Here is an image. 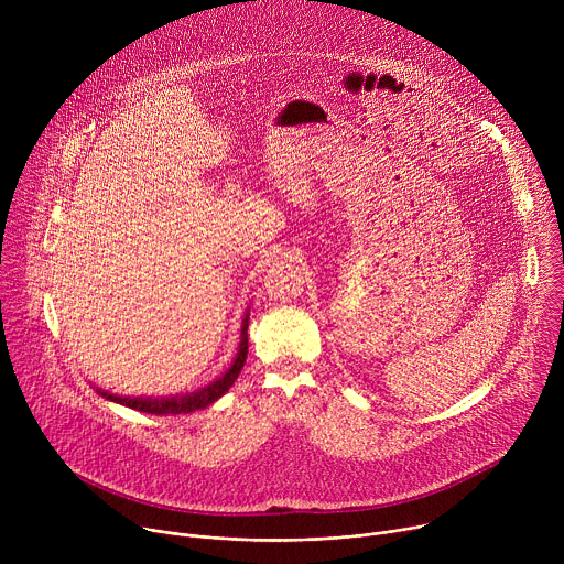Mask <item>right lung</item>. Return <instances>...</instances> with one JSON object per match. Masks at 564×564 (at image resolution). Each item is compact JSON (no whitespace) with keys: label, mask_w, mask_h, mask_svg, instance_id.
<instances>
[{"label":"right lung","mask_w":564,"mask_h":564,"mask_svg":"<svg viewBox=\"0 0 564 564\" xmlns=\"http://www.w3.org/2000/svg\"><path fill=\"white\" fill-rule=\"evenodd\" d=\"M240 346H238V355L231 364V368L220 377L216 379L214 383H209L207 388L198 390V392H192V394H183V397H170V399H142V397H116V394H109V392H102V397L111 399V401H118V404L122 406H129L133 411H140V413H151V415H181V413H194V411H200V409H207L209 404H214V401L225 394L229 390V386L236 381L240 368H243L246 364V357H248V318L243 324V330H240Z\"/></svg>","instance_id":"right-lung-1"}]
</instances>
